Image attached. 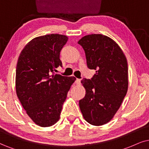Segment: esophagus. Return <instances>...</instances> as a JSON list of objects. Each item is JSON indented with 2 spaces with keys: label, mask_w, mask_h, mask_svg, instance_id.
Masks as SVG:
<instances>
[{
  "label": "esophagus",
  "mask_w": 149,
  "mask_h": 149,
  "mask_svg": "<svg viewBox=\"0 0 149 149\" xmlns=\"http://www.w3.org/2000/svg\"><path fill=\"white\" fill-rule=\"evenodd\" d=\"M81 83V79H78L77 78L76 80V84H80Z\"/></svg>",
  "instance_id": "esophagus-1"
}]
</instances>
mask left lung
<instances>
[{
  "mask_svg": "<svg viewBox=\"0 0 149 149\" xmlns=\"http://www.w3.org/2000/svg\"><path fill=\"white\" fill-rule=\"evenodd\" d=\"M78 43L85 52L88 68L96 72L91 79L81 81L86 94L79 106L86 122L103 125L112 119L127 94V58L119 45L107 36L87 35Z\"/></svg>",
  "mask_w": 149,
  "mask_h": 149,
  "instance_id": "8db88e82",
  "label": "left lung"
}]
</instances>
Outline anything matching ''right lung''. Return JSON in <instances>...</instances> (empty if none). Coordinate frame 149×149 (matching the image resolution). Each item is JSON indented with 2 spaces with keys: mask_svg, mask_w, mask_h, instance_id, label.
I'll return each instance as SVG.
<instances>
[{
  "mask_svg": "<svg viewBox=\"0 0 149 149\" xmlns=\"http://www.w3.org/2000/svg\"><path fill=\"white\" fill-rule=\"evenodd\" d=\"M68 38L48 34L33 38L24 47L18 60L16 90L18 99L31 120L40 127L58 121L64 102L74 77L55 73L63 67L60 53Z\"/></svg>",
  "mask_w": 149,
  "mask_h": 149,
  "instance_id": "add662e5",
  "label": "right lung"
}]
</instances>
